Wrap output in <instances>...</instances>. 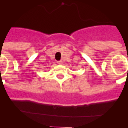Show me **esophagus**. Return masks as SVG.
<instances>
[{"label": "esophagus", "instance_id": "esophagus-1", "mask_svg": "<svg viewBox=\"0 0 128 128\" xmlns=\"http://www.w3.org/2000/svg\"><path fill=\"white\" fill-rule=\"evenodd\" d=\"M57 63L59 64V65H63V61H59L57 62Z\"/></svg>", "mask_w": 128, "mask_h": 128}]
</instances>
